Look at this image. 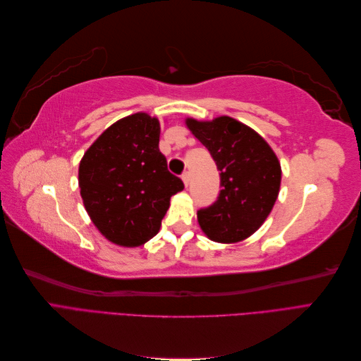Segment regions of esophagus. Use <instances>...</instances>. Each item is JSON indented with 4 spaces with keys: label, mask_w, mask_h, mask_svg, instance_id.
<instances>
[{
    "label": "esophagus",
    "mask_w": 361,
    "mask_h": 361,
    "mask_svg": "<svg viewBox=\"0 0 361 361\" xmlns=\"http://www.w3.org/2000/svg\"><path fill=\"white\" fill-rule=\"evenodd\" d=\"M182 180H183V183H185V187H188L190 182H191V173H190V171H185V173L182 174Z\"/></svg>",
    "instance_id": "1"
}]
</instances>
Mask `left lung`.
<instances>
[{"label":"left lung","instance_id":"obj_1","mask_svg":"<svg viewBox=\"0 0 361 361\" xmlns=\"http://www.w3.org/2000/svg\"><path fill=\"white\" fill-rule=\"evenodd\" d=\"M191 134L209 150L220 170L221 191L197 212L202 232L214 243L235 244L253 235L279 197L281 167L264 137L239 120L185 118Z\"/></svg>","mask_w":361,"mask_h":361}]
</instances>
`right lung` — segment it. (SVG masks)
Segmentation results:
<instances>
[{
    "mask_svg": "<svg viewBox=\"0 0 361 361\" xmlns=\"http://www.w3.org/2000/svg\"><path fill=\"white\" fill-rule=\"evenodd\" d=\"M157 117L135 113L117 120L85 150L78 169L82 203L108 241L140 247L154 238L183 182L159 152Z\"/></svg>",
    "mask_w": 361,
    "mask_h": 361,
    "instance_id": "obj_1",
    "label": "right lung"
}]
</instances>
